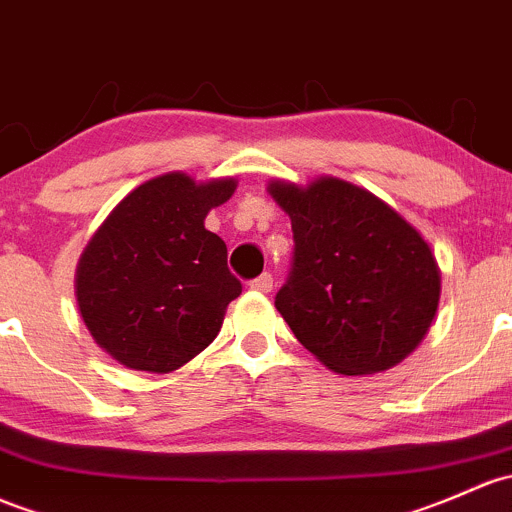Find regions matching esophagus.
<instances>
[{
  "instance_id": "34e87169",
  "label": "esophagus",
  "mask_w": 512,
  "mask_h": 512,
  "mask_svg": "<svg viewBox=\"0 0 512 512\" xmlns=\"http://www.w3.org/2000/svg\"><path fill=\"white\" fill-rule=\"evenodd\" d=\"M250 289H255V292H262V294L272 292V274L265 272V274H260L257 279H252Z\"/></svg>"
}]
</instances>
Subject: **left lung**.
I'll return each mask as SVG.
<instances>
[{
	"mask_svg": "<svg viewBox=\"0 0 512 512\" xmlns=\"http://www.w3.org/2000/svg\"><path fill=\"white\" fill-rule=\"evenodd\" d=\"M289 215L294 262L274 306L297 341L338 375L395 368L422 343L441 297L429 242L390 203L336 176L270 181Z\"/></svg>",
	"mask_w": 512,
	"mask_h": 512,
	"instance_id": "left-lung-1",
	"label": "left lung"
}]
</instances>
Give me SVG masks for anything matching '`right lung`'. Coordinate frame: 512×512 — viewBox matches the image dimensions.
<instances>
[{"mask_svg": "<svg viewBox=\"0 0 512 512\" xmlns=\"http://www.w3.org/2000/svg\"><path fill=\"white\" fill-rule=\"evenodd\" d=\"M235 188L233 176L196 181L169 171L129 191L102 220L78 260L75 299L112 360L171 373L211 346L242 284L206 215Z\"/></svg>", "mask_w": 512, "mask_h": 512, "instance_id": "add662e5", "label": "right lung"}]
</instances>
